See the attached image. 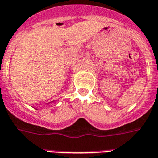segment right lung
<instances>
[{
    "instance_id": "obj_1",
    "label": "right lung",
    "mask_w": 158,
    "mask_h": 158,
    "mask_svg": "<svg viewBox=\"0 0 158 158\" xmlns=\"http://www.w3.org/2000/svg\"><path fill=\"white\" fill-rule=\"evenodd\" d=\"M54 102H55V101H52V102H50V103H47V104H46V105H48V104H50V103H54Z\"/></svg>"
}]
</instances>
